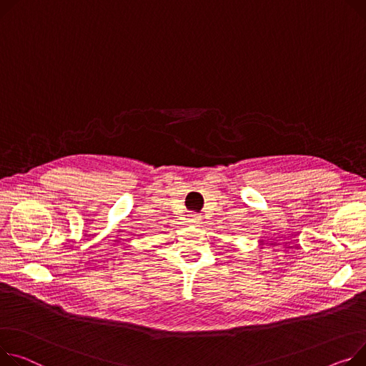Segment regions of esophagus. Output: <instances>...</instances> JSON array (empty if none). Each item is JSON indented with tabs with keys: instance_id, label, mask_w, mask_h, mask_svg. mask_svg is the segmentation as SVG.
Returning <instances> with one entry per match:
<instances>
[{
	"instance_id": "obj_1",
	"label": "esophagus",
	"mask_w": 366,
	"mask_h": 366,
	"mask_svg": "<svg viewBox=\"0 0 366 366\" xmlns=\"http://www.w3.org/2000/svg\"><path fill=\"white\" fill-rule=\"evenodd\" d=\"M200 221H202L200 214H191L189 216V224H192V225H199Z\"/></svg>"
}]
</instances>
